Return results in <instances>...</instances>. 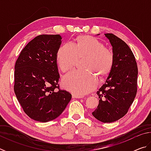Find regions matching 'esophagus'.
I'll return each mask as SVG.
<instances>
[{
	"mask_svg": "<svg viewBox=\"0 0 151 151\" xmlns=\"http://www.w3.org/2000/svg\"><path fill=\"white\" fill-rule=\"evenodd\" d=\"M81 97H82L81 96L76 95V94H73V99H81Z\"/></svg>",
	"mask_w": 151,
	"mask_h": 151,
	"instance_id": "1",
	"label": "esophagus"
}]
</instances>
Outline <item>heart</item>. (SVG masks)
Returning a JSON list of instances; mask_svg holds the SVG:
<instances>
[{"mask_svg": "<svg viewBox=\"0 0 151 151\" xmlns=\"http://www.w3.org/2000/svg\"><path fill=\"white\" fill-rule=\"evenodd\" d=\"M85 58L83 63L85 70L73 71L64 76L62 81L64 87L77 95L93 91L96 86L94 76L104 78L114 65L112 53L106 49L100 40L90 36H79L75 45L68 42L60 47L57 54V62L60 70L66 73L75 68L78 58Z\"/></svg>", "mask_w": 151, "mask_h": 151, "instance_id": "1", "label": "heart"}]
</instances>
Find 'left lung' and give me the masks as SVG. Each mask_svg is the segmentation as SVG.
<instances>
[{"instance_id": "1", "label": "left lung", "mask_w": 151, "mask_h": 151, "mask_svg": "<svg viewBox=\"0 0 151 151\" xmlns=\"http://www.w3.org/2000/svg\"><path fill=\"white\" fill-rule=\"evenodd\" d=\"M104 35L112 47L114 65L97 91L99 103L92 114L105 123L121 119L133 103L137 91L138 68L133 53L123 40L111 33Z\"/></svg>"}]
</instances>
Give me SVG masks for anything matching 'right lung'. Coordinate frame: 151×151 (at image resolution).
Wrapping results in <instances>:
<instances>
[{
  "instance_id": "1",
  "label": "right lung",
  "mask_w": 151,
  "mask_h": 151,
  "mask_svg": "<svg viewBox=\"0 0 151 151\" xmlns=\"http://www.w3.org/2000/svg\"><path fill=\"white\" fill-rule=\"evenodd\" d=\"M61 39L59 35L37 36L25 46L15 64L14 93L25 113L35 121L57 119L72 98L58 84L57 54Z\"/></svg>"
}]
</instances>
